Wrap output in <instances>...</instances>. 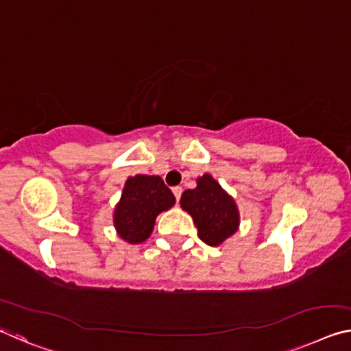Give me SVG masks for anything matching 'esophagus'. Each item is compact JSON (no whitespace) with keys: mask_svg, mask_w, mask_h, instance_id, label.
<instances>
[{"mask_svg":"<svg viewBox=\"0 0 351 351\" xmlns=\"http://www.w3.org/2000/svg\"><path fill=\"white\" fill-rule=\"evenodd\" d=\"M171 191H173V195H175V198H176V203H178V202H180V198H181L182 189H181L180 186H176V187H173V189H171Z\"/></svg>","mask_w":351,"mask_h":351,"instance_id":"1","label":"esophagus"}]
</instances>
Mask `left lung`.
Here are the masks:
<instances>
[{"label": "left lung", "instance_id": "left-lung-1", "mask_svg": "<svg viewBox=\"0 0 351 351\" xmlns=\"http://www.w3.org/2000/svg\"><path fill=\"white\" fill-rule=\"evenodd\" d=\"M181 208L192 215L199 239L210 247L220 245L237 231L239 213L234 199L208 173L198 178L195 189L184 191Z\"/></svg>", "mask_w": 351, "mask_h": 351}]
</instances>
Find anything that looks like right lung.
<instances>
[{
	"instance_id": "1",
	"label": "right lung",
	"mask_w": 351,
	"mask_h": 351,
	"mask_svg": "<svg viewBox=\"0 0 351 351\" xmlns=\"http://www.w3.org/2000/svg\"><path fill=\"white\" fill-rule=\"evenodd\" d=\"M175 204V197L162 178L137 175L128 178L114 223L121 239L141 243L152 234L156 215Z\"/></svg>"
}]
</instances>
